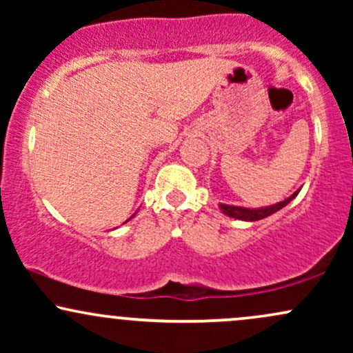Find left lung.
Masks as SVG:
<instances>
[{"mask_svg":"<svg viewBox=\"0 0 353 353\" xmlns=\"http://www.w3.org/2000/svg\"><path fill=\"white\" fill-rule=\"evenodd\" d=\"M299 192H301V189L295 190L292 196H289L287 199H283L272 205H264V208L250 209V208H242V205H229V204H222V202H219V209H221V212L225 214V216H229L232 219H239V221H247V222L261 221V219L272 216V214L277 212V210L285 208L290 201H294L295 197H297Z\"/></svg>","mask_w":353,"mask_h":353,"instance_id":"8db88e82","label":"left lung"}]
</instances>
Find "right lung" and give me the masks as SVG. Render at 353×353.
<instances>
[{"mask_svg": "<svg viewBox=\"0 0 353 353\" xmlns=\"http://www.w3.org/2000/svg\"><path fill=\"white\" fill-rule=\"evenodd\" d=\"M134 216H136V212H134ZM134 216H132V217H134ZM132 217H129V219H132ZM129 219H128V221H129ZM128 221H125V222H128Z\"/></svg>", "mask_w": 353, "mask_h": 353, "instance_id": "obj_1", "label": "right lung"}]
</instances>
